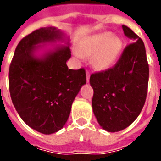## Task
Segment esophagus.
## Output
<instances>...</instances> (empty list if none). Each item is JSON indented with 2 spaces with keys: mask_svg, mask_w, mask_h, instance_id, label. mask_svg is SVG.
<instances>
[{
  "mask_svg": "<svg viewBox=\"0 0 161 161\" xmlns=\"http://www.w3.org/2000/svg\"><path fill=\"white\" fill-rule=\"evenodd\" d=\"M90 76H91V73H90V71H86V80H87V82H89L90 81Z\"/></svg>",
  "mask_w": 161,
  "mask_h": 161,
  "instance_id": "1",
  "label": "esophagus"
}]
</instances>
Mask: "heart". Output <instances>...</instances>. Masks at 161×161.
I'll return each instance as SVG.
<instances>
[{
	"label": "heart",
	"mask_w": 161,
	"mask_h": 161,
	"mask_svg": "<svg viewBox=\"0 0 161 161\" xmlns=\"http://www.w3.org/2000/svg\"><path fill=\"white\" fill-rule=\"evenodd\" d=\"M121 42L110 33H103L90 37L79 46V53L84 57L92 56V63L100 70L110 67L118 58Z\"/></svg>",
	"instance_id": "heart-1"
}]
</instances>
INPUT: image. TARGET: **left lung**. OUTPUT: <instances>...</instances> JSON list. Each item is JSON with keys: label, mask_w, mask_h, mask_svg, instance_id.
Instances as JSON below:
<instances>
[{"label": "left lung", "mask_w": 161, "mask_h": 161, "mask_svg": "<svg viewBox=\"0 0 161 161\" xmlns=\"http://www.w3.org/2000/svg\"><path fill=\"white\" fill-rule=\"evenodd\" d=\"M131 42L115 65L91 75L92 108L104 130L118 132L138 117L145 104L149 67L144 43L129 27L122 26Z\"/></svg>", "instance_id": "1"}]
</instances>
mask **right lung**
<instances>
[{
  "mask_svg": "<svg viewBox=\"0 0 161 161\" xmlns=\"http://www.w3.org/2000/svg\"><path fill=\"white\" fill-rule=\"evenodd\" d=\"M62 40L55 27H42L24 37L16 47L9 66V92L20 118L45 135L63 128L71 104L86 84L84 68L69 69V46L58 47L41 58L34 57L38 44Z\"/></svg>",
  "mask_w": 161,
  "mask_h": 161,
  "instance_id": "add662e5",
  "label": "right lung"
}]
</instances>
